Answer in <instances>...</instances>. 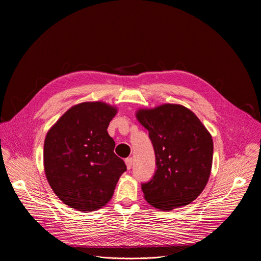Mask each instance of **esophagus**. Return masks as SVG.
<instances>
[{"label":"esophagus","instance_id":"obj_1","mask_svg":"<svg viewBox=\"0 0 261 261\" xmlns=\"http://www.w3.org/2000/svg\"><path fill=\"white\" fill-rule=\"evenodd\" d=\"M126 162V165H127V168L130 170L132 168V164H133V159L132 158H128L125 160Z\"/></svg>","mask_w":261,"mask_h":261}]
</instances>
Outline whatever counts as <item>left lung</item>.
Segmentation results:
<instances>
[{
	"label": "left lung",
	"mask_w": 261,
	"mask_h": 261,
	"mask_svg": "<svg viewBox=\"0 0 261 261\" xmlns=\"http://www.w3.org/2000/svg\"><path fill=\"white\" fill-rule=\"evenodd\" d=\"M136 118L151 140L156 170L142 184L146 201L160 211H171L196 200L212 171L214 143L194 112L181 105L140 109Z\"/></svg>",
	"instance_id": "1"
}]
</instances>
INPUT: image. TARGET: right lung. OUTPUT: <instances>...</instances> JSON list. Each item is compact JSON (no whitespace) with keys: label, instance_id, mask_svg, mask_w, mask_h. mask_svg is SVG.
<instances>
[{"label":"right lung","instance_id":"1","mask_svg":"<svg viewBox=\"0 0 261 261\" xmlns=\"http://www.w3.org/2000/svg\"><path fill=\"white\" fill-rule=\"evenodd\" d=\"M116 113L117 109L106 102H81L68 109L46 134L47 182L64 204L79 212L105 206L127 170L107 131Z\"/></svg>","mask_w":261,"mask_h":261}]
</instances>
